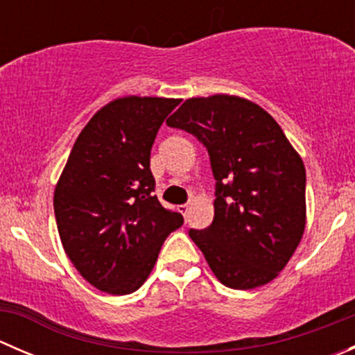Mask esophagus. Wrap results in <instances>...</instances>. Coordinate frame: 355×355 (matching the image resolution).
Wrapping results in <instances>:
<instances>
[{
    "label": "esophagus",
    "instance_id": "1",
    "mask_svg": "<svg viewBox=\"0 0 355 355\" xmlns=\"http://www.w3.org/2000/svg\"><path fill=\"white\" fill-rule=\"evenodd\" d=\"M177 209H178V213L184 214V218H187V213H189V206H187V204H180V206H178Z\"/></svg>",
    "mask_w": 355,
    "mask_h": 355
}]
</instances>
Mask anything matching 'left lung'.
I'll use <instances>...</instances> for the list:
<instances>
[{
    "instance_id": "1",
    "label": "left lung",
    "mask_w": 355,
    "mask_h": 355,
    "mask_svg": "<svg viewBox=\"0 0 355 355\" xmlns=\"http://www.w3.org/2000/svg\"><path fill=\"white\" fill-rule=\"evenodd\" d=\"M166 123L194 135L209 155L213 223L189 235L213 273L235 290L273 280L306 227V168L280 125L227 94L187 99Z\"/></svg>"
}]
</instances>
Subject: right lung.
Instances as JSON below:
<instances>
[{"mask_svg": "<svg viewBox=\"0 0 355 355\" xmlns=\"http://www.w3.org/2000/svg\"><path fill=\"white\" fill-rule=\"evenodd\" d=\"M180 99H114L75 141L55 189V218L67 256L96 288L135 292L184 216L159 204L151 148Z\"/></svg>", "mask_w": 355, "mask_h": 355, "instance_id": "1", "label": "right lung"}]
</instances>
